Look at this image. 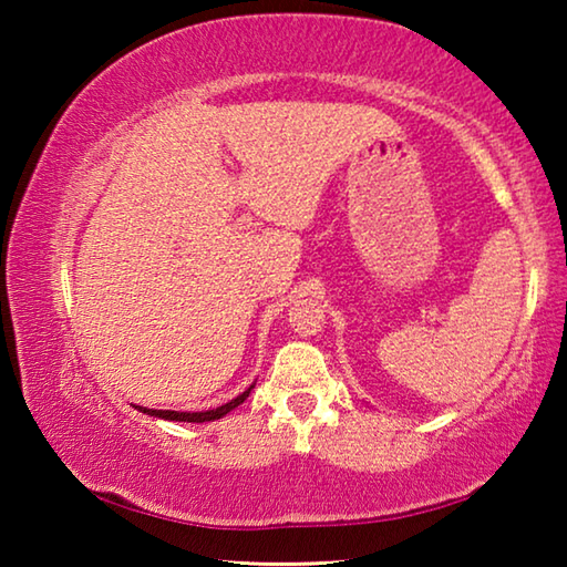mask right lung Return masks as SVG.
I'll return each instance as SVG.
<instances>
[{
	"instance_id": "right-lung-1",
	"label": "right lung",
	"mask_w": 567,
	"mask_h": 567,
	"mask_svg": "<svg viewBox=\"0 0 567 567\" xmlns=\"http://www.w3.org/2000/svg\"><path fill=\"white\" fill-rule=\"evenodd\" d=\"M255 382L249 385L243 395H237L235 400L225 402V405L219 408H213V410H203V412H177V410H150V408H142V405H134V410L145 412V415L150 417H159V420H175V422H213V420H219L225 417L227 412H233L237 405H243V402L249 398V392H252Z\"/></svg>"
}]
</instances>
